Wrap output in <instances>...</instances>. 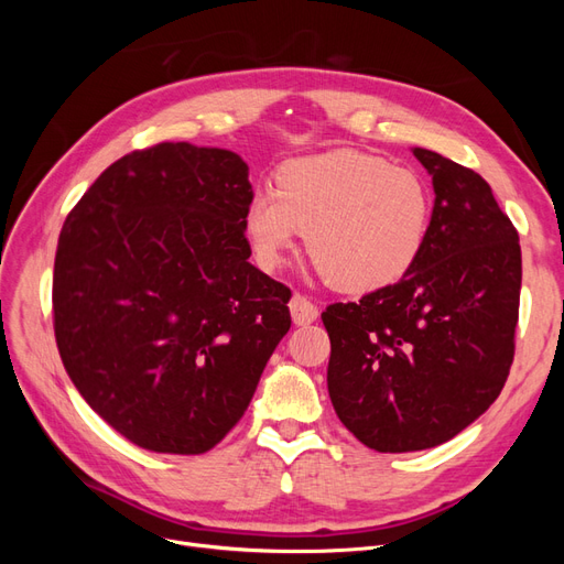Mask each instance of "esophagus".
Returning a JSON list of instances; mask_svg holds the SVG:
<instances>
[{
  "label": "esophagus",
  "mask_w": 564,
  "mask_h": 564,
  "mask_svg": "<svg viewBox=\"0 0 564 564\" xmlns=\"http://www.w3.org/2000/svg\"><path fill=\"white\" fill-rule=\"evenodd\" d=\"M289 311H292V317H294V324H311L317 319V305L303 294H294L292 301H289Z\"/></svg>",
  "instance_id": "esophagus-1"
}]
</instances>
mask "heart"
Wrapping results in <instances>:
<instances>
[{"label": "heart", "instance_id": "1", "mask_svg": "<svg viewBox=\"0 0 564 564\" xmlns=\"http://www.w3.org/2000/svg\"><path fill=\"white\" fill-rule=\"evenodd\" d=\"M431 216V187L412 169L360 150H329L284 162L278 191H256L245 224L268 268L308 230V253L324 280L365 294L416 263Z\"/></svg>", "mask_w": 564, "mask_h": 564}]
</instances>
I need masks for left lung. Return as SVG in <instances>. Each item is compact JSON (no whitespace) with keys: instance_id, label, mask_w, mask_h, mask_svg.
I'll list each match as a JSON object with an SVG mask.
<instances>
[{"instance_id":"obj_1","label":"left lung","mask_w":564,"mask_h":564,"mask_svg":"<svg viewBox=\"0 0 564 564\" xmlns=\"http://www.w3.org/2000/svg\"><path fill=\"white\" fill-rule=\"evenodd\" d=\"M435 187L431 230L395 284L322 313L340 423L383 454L442 445L499 398L516 355L522 253L489 183L414 148Z\"/></svg>"}]
</instances>
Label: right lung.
<instances>
[{
  "label": "right lung",
  "instance_id": "1",
  "mask_svg": "<svg viewBox=\"0 0 564 564\" xmlns=\"http://www.w3.org/2000/svg\"><path fill=\"white\" fill-rule=\"evenodd\" d=\"M251 197L235 152L158 143L110 164L65 218L51 292L63 367L148 452L216 447L292 327V289L247 261Z\"/></svg>",
  "mask_w": 564,
  "mask_h": 564
}]
</instances>
